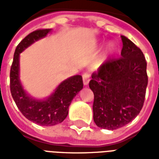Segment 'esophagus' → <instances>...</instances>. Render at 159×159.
I'll use <instances>...</instances> for the list:
<instances>
[{
  "label": "esophagus",
  "mask_w": 159,
  "mask_h": 159,
  "mask_svg": "<svg viewBox=\"0 0 159 159\" xmlns=\"http://www.w3.org/2000/svg\"><path fill=\"white\" fill-rule=\"evenodd\" d=\"M83 84L87 86L89 83L90 81V75L89 73L88 72H85L84 74L83 75Z\"/></svg>",
  "instance_id": "obj_1"
}]
</instances>
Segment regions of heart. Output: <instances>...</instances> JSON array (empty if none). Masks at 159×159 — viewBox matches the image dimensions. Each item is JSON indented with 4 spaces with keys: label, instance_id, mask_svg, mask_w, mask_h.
I'll list each match as a JSON object with an SVG mask.
<instances>
[{
    "label": "heart",
    "instance_id": "1",
    "mask_svg": "<svg viewBox=\"0 0 159 159\" xmlns=\"http://www.w3.org/2000/svg\"><path fill=\"white\" fill-rule=\"evenodd\" d=\"M116 50H117V48H116L115 44H113V43H110L109 45L107 46V49H106V52H105V54H104L105 59H107V58L111 57L113 53H115Z\"/></svg>",
    "mask_w": 159,
    "mask_h": 159
}]
</instances>
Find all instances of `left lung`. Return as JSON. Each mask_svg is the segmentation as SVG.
Segmentation results:
<instances>
[{
    "label": "left lung",
    "instance_id": "8db88e82",
    "mask_svg": "<svg viewBox=\"0 0 159 159\" xmlns=\"http://www.w3.org/2000/svg\"><path fill=\"white\" fill-rule=\"evenodd\" d=\"M121 58L108 60L93 73V121L101 129L113 130L130 123L143 107L148 77L142 51L122 36Z\"/></svg>",
    "mask_w": 159,
    "mask_h": 159
}]
</instances>
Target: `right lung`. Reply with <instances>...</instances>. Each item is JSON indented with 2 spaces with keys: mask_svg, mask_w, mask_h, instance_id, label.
Here are the masks:
<instances>
[{
  "mask_svg": "<svg viewBox=\"0 0 159 159\" xmlns=\"http://www.w3.org/2000/svg\"><path fill=\"white\" fill-rule=\"evenodd\" d=\"M50 31L51 29L37 30L19 42L10 70V89L17 107L27 119L42 126H52L62 123L68 115L71 100L83 88V77L76 75L63 81L45 100L34 99L23 89L19 79V54Z\"/></svg>",
  "mask_w": 159,
  "mask_h": 159,
  "instance_id": "add662e5",
  "label": "right lung"
}]
</instances>
